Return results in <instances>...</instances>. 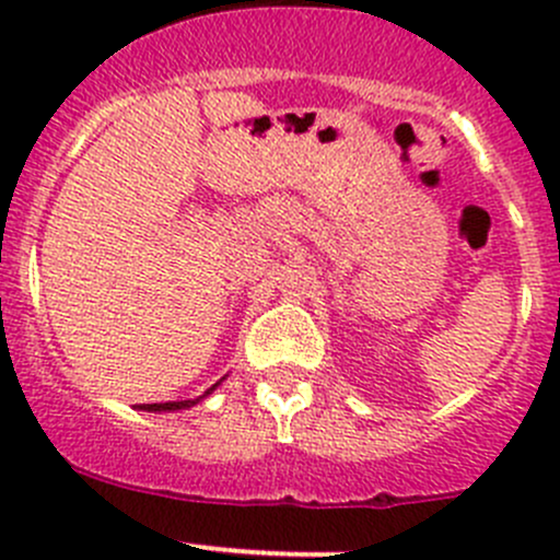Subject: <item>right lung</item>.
Listing matches in <instances>:
<instances>
[{
    "label": "right lung",
    "instance_id": "add662e5",
    "mask_svg": "<svg viewBox=\"0 0 560 560\" xmlns=\"http://www.w3.org/2000/svg\"><path fill=\"white\" fill-rule=\"evenodd\" d=\"M219 385H222V380H219L213 387H208L202 395H197V398H189V400H167V404H140L138 409H143V411H178V409H189V406L200 404L202 398H208V395H211L213 389H217Z\"/></svg>",
    "mask_w": 560,
    "mask_h": 560
}]
</instances>
